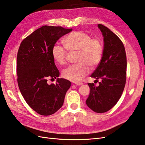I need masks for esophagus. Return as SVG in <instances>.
<instances>
[{
  "label": "esophagus",
  "instance_id": "esophagus-1",
  "mask_svg": "<svg viewBox=\"0 0 145 145\" xmlns=\"http://www.w3.org/2000/svg\"><path fill=\"white\" fill-rule=\"evenodd\" d=\"M75 85H78V86H81V85H83V83H82V82H79V83H76Z\"/></svg>",
  "mask_w": 145,
  "mask_h": 145
}]
</instances>
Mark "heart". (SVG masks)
Segmentation results:
<instances>
[{"mask_svg": "<svg viewBox=\"0 0 145 145\" xmlns=\"http://www.w3.org/2000/svg\"><path fill=\"white\" fill-rule=\"evenodd\" d=\"M64 46L70 51H78L75 64L69 66L63 70L65 78L74 82H78L89 73V67L94 69L101 61L103 46L100 39L91 38L88 33L82 31L70 33L63 40ZM59 45L53 47V58L60 65L65 64L67 51Z\"/></svg>", "mask_w": 145, "mask_h": 145, "instance_id": "heart-1", "label": "heart"}]
</instances>
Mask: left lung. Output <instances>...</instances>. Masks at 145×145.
<instances>
[{
  "label": "left lung",
  "instance_id": "8db88e82",
  "mask_svg": "<svg viewBox=\"0 0 145 145\" xmlns=\"http://www.w3.org/2000/svg\"><path fill=\"white\" fill-rule=\"evenodd\" d=\"M104 37L101 61L91 77L99 86L88 83L90 93L86 105L94 112L103 113L116 105L120 98L126 83L127 57L122 41L116 34L101 24L97 25Z\"/></svg>",
  "mask_w": 145,
  "mask_h": 145
}]
</instances>
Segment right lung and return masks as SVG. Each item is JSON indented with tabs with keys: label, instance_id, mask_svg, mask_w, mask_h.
I'll list each match as a JSON object with an SVG mask.
<instances>
[{
	"label": "right lung",
	"instance_id": "1",
	"mask_svg": "<svg viewBox=\"0 0 145 145\" xmlns=\"http://www.w3.org/2000/svg\"><path fill=\"white\" fill-rule=\"evenodd\" d=\"M72 31L62 26H43L27 36L17 54V82L20 92L29 107L42 116L57 112L63 105L70 81L57 78L48 85V78L59 76L52 50L56 42Z\"/></svg>",
	"mask_w": 145,
	"mask_h": 145
}]
</instances>
